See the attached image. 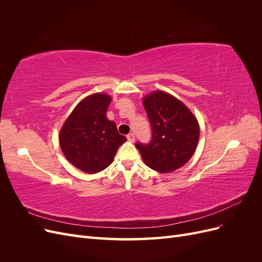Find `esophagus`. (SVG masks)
<instances>
[{
	"mask_svg": "<svg viewBox=\"0 0 262 262\" xmlns=\"http://www.w3.org/2000/svg\"><path fill=\"white\" fill-rule=\"evenodd\" d=\"M126 139H128L129 142H134V140H136V137H134L133 133H129L128 136H126Z\"/></svg>",
	"mask_w": 262,
	"mask_h": 262,
	"instance_id": "1",
	"label": "esophagus"
}]
</instances>
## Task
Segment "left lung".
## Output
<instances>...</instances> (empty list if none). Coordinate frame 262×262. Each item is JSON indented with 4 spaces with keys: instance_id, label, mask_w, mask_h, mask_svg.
I'll return each mask as SVG.
<instances>
[{
    "instance_id": "left-lung-1",
    "label": "left lung",
    "mask_w": 262,
    "mask_h": 262,
    "mask_svg": "<svg viewBox=\"0 0 262 262\" xmlns=\"http://www.w3.org/2000/svg\"><path fill=\"white\" fill-rule=\"evenodd\" d=\"M143 105L152 126L148 144L136 143L144 163L156 171L171 172L182 167L198 145L200 128L189 108L162 91L150 93Z\"/></svg>"
}]
</instances>
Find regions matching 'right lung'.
<instances>
[{"instance_id":"right-lung-1","label":"right lung","mask_w":262,"mask_h":262,"mask_svg":"<svg viewBox=\"0 0 262 262\" xmlns=\"http://www.w3.org/2000/svg\"><path fill=\"white\" fill-rule=\"evenodd\" d=\"M112 101L107 94L84 98L60 131V146L67 160L87 173H96L114 162L117 149L126 141L106 113Z\"/></svg>"}]
</instances>
